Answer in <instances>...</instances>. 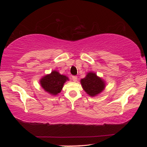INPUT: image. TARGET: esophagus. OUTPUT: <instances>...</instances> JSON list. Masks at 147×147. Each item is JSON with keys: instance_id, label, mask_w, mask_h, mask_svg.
Returning <instances> with one entry per match:
<instances>
[{"instance_id": "34e87169", "label": "esophagus", "mask_w": 147, "mask_h": 147, "mask_svg": "<svg viewBox=\"0 0 147 147\" xmlns=\"http://www.w3.org/2000/svg\"><path fill=\"white\" fill-rule=\"evenodd\" d=\"M72 79H73V80L74 82H76L77 81V79H78V78H77V76H73V77H72Z\"/></svg>"}]
</instances>
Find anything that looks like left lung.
I'll return each mask as SVG.
<instances>
[{"label":"left lung","instance_id":"8db88e82","mask_svg":"<svg viewBox=\"0 0 147 147\" xmlns=\"http://www.w3.org/2000/svg\"><path fill=\"white\" fill-rule=\"evenodd\" d=\"M84 90L89 96H94L102 91L105 88V82L95 73H88L86 77L80 80Z\"/></svg>","mask_w":147,"mask_h":147}]
</instances>
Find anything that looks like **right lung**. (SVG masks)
<instances>
[{"label": "right lung", "mask_w": 147, "mask_h": 147, "mask_svg": "<svg viewBox=\"0 0 147 147\" xmlns=\"http://www.w3.org/2000/svg\"><path fill=\"white\" fill-rule=\"evenodd\" d=\"M67 80H69L68 77L53 71L40 80V84L45 91L52 95H56L60 93Z\"/></svg>", "instance_id": "right-lung-1"}]
</instances>
